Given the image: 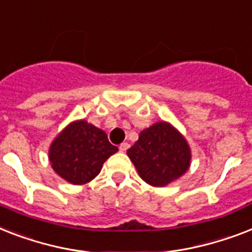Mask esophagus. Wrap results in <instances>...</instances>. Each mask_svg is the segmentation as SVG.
Here are the masks:
<instances>
[{
  "mask_svg": "<svg viewBox=\"0 0 252 252\" xmlns=\"http://www.w3.org/2000/svg\"><path fill=\"white\" fill-rule=\"evenodd\" d=\"M128 147H130V144H128V143H126V142L121 143V144H120V151H121V152H126V151L128 150Z\"/></svg>",
  "mask_w": 252,
  "mask_h": 252,
  "instance_id": "1",
  "label": "esophagus"
}]
</instances>
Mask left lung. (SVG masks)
Here are the masks:
<instances>
[{"instance_id": "obj_1", "label": "left lung", "mask_w": 252, "mask_h": 252, "mask_svg": "<svg viewBox=\"0 0 252 252\" xmlns=\"http://www.w3.org/2000/svg\"><path fill=\"white\" fill-rule=\"evenodd\" d=\"M127 156L139 176L151 186L164 187L181 178L191 164L186 138L169 122L161 121L139 134Z\"/></svg>"}]
</instances>
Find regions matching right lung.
Segmentation results:
<instances>
[{"mask_svg": "<svg viewBox=\"0 0 252 252\" xmlns=\"http://www.w3.org/2000/svg\"><path fill=\"white\" fill-rule=\"evenodd\" d=\"M118 148L105 131L86 120L70 122L49 147V162L58 176L71 185L92 181Z\"/></svg>", "mask_w": 252, "mask_h": 252, "instance_id": "right-lung-1", "label": "right lung"}]
</instances>
